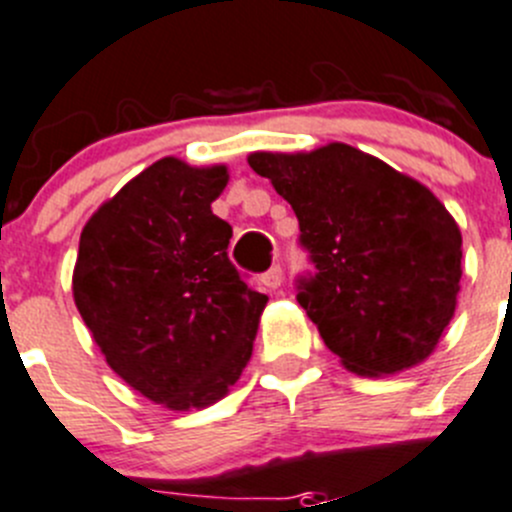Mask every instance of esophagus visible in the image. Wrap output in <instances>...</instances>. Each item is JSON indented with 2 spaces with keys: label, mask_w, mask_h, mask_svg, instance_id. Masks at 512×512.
I'll return each instance as SVG.
<instances>
[{
  "label": "esophagus",
  "mask_w": 512,
  "mask_h": 512,
  "mask_svg": "<svg viewBox=\"0 0 512 512\" xmlns=\"http://www.w3.org/2000/svg\"><path fill=\"white\" fill-rule=\"evenodd\" d=\"M260 283L265 285L267 290H278L280 285H283V267H280V265L270 267V270H267L265 275L260 278Z\"/></svg>",
  "instance_id": "34e87169"
}]
</instances>
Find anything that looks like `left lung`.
I'll use <instances>...</instances> for the list:
<instances>
[{
	"label": "left lung",
	"instance_id": "left-lung-1",
	"mask_svg": "<svg viewBox=\"0 0 512 512\" xmlns=\"http://www.w3.org/2000/svg\"><path fill=\"white\" fill-rule=\"evenodd\" d=\"M247 161L298 217L318 270L300 280L298 303L341 364L358 376L422 364L460 293L462 234L444 204L348 143Z\"/></svg>",
	"mask_w": 512,
	"mask_h": 512
}]
</instances>
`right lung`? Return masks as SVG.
Instances as JSON below:
<instances>
[{"label": "right lung", "mask_w": 512, "mask_h": 512, "mask_svg": "<svg viewBox=\"0 0 512 512\" xmlns=\"http://www.w3.org/2000/svg\"><path fill=\"white\" fill-rule=\"evenodd\" d=\"M224 164L166 156L103 202L80 234L73 298L105 361L171 412L204 409L252 356L267 295L229 262L232 227L212 212Z\"/></svg>", "instance_id": "obj_1"}]
</instances>
